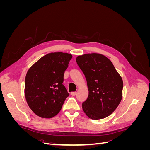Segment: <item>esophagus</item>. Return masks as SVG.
Masks as SVG:
<instances>
[{
  "mask_svg": "<svg viewBox=\"0 0 150 150\" xmlns=\"http://www.w3.org/2000/svg\"><path fill=\"white\" fill-rule=\"evenodd\" d=\"M71 94L72 95V96H75V95L76 94V92H71Z\"/></svg>",
  "mask_w": 150,
  "mask_h": 150,
  "instance_id": "esophagus-1",
  "label": "esophagus"
}]
</instances>
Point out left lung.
<instances>
[{
    "label": "left lung",
    "instance_id": "left-lung-1",
    "mask_svg": "<svg viewBox=\"0 0 150 150\" xmlns=\"http://www.w3.org/2000/svg\"><path fill=\"white\" fill-rule=\"evenodd\" d=\"M76 61L85 76L89 91L82 104L84 113L92 120L105 118L121 101L123 82L121 76L111 61L100 54H86Z\"/></svg>",
    "mask_w": 150,
    "mask_h": 150
}]
</instances>
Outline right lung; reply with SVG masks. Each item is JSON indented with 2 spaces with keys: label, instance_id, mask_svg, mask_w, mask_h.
Here are the masks:
<instances>
[{
  "label": "right lung",
  "instance_id": "right-lung-1",
  "mask_svg": "<svg viewBox=\"0 0 150 150\" xmlns=\"http://www.w3.org/2000/svg\"><path fill=\"white\" fill-rule=\"evenodd\" d=\"M72 57L68 53H49L29 68L24 93L28 106L36 115L51 118L61 111L69 95L62 83Z\"/></svg>",
  "mask_w": 150,
  "mask_h": 150
}]
</instances>
